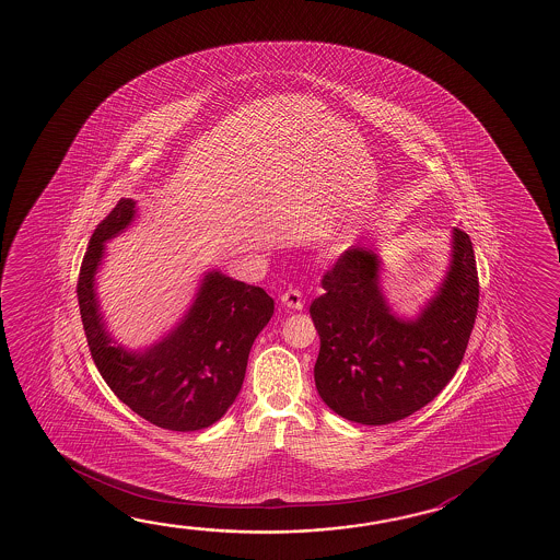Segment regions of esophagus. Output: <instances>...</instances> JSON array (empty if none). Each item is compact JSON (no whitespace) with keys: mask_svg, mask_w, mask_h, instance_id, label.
<instances>
[{"mask_svg":"<svg viewBox=\"0 0 560 560\" xmlns=\"http://www.w3.org/2000/svg\"><path fill=\"white\" fill-rule=\"evenodd\" d=\"M281 302H283L287 308H291V311H302V306H304L302 293L299 289H289V291H284V293L281 294Z\"/></svg>","mask_w":560,"mask_h":560,"instance_id":"34e87169","label":"esophagus"}]
</instances>
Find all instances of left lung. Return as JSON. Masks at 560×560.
<instances>
[{
	"instance_id": "left-lung-1",
	"label": "left lung",
	"mask_w": 560,
	"mask_h": 560,
	"mask_svg": "<svg viewBox=\"0 0 560 560\" xmlns=\"http://www.w3.org/2000/svg\"><path fill=\"white\" fill-rule=\"evenodd\" d=\"M312 302L319 354L314 380L324 404L347 421L389 424L419 411L454 378L479 308L469 234L454 229L452 261L419 318H397L380 287L372 249H345Z\"/></svg>"
}]
</instances>
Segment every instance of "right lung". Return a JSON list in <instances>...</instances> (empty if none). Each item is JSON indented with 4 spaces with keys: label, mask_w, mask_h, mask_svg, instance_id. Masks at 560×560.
Masks as SVG:
<instances>
[{
    "label": "right lung",
    "mask_w": 560,
    "mask_h": 560,
    "mask_svg": "<svg viewBox=\"0 0 560 560\" xmlns=\"http://www.w3.org/2000/svg\"><path fill=\"white\" fill-rule=\"evenodd\" d=\"M136 217L120 199L96 224L78 281L86 343L104 382L133 413L166 431H199L219 421L241 392L254 339L273 316V299L254 284L209 271L180 324L143 353L114 345L95 293L104 242Z\"/></svg>",
    "instance_id": "1"
}]
</instances>
